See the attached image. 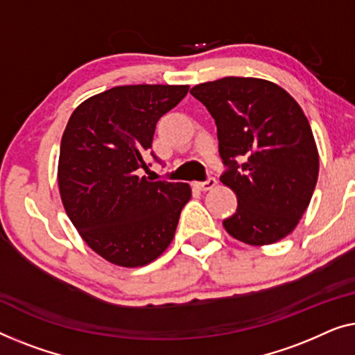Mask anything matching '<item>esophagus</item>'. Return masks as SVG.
I'll return each instance as SVG.
<instances>
[{"label": "esophagus", "mask_w": 355, "mask_h": 355, "mask_svg": "<svg viewBox=\"0 0 355 355\" xmlns=\"http://www.w3.org/2000/svg\"><path fill=\"white\" fill-rule=\"evenodd\" d=\"M216 184H217V180L214 177H209L206 182L196 183V187H198V189H201V191H209V189H212Z\"/></svg>", "instance_id": "obj_1"}]
</instances>
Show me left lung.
Segmentation results:
<instances>
[{"mask_svg": "<svg viewBox=\"0 0 355 355\" xmlns=\"http://www.w3.org/2000/svg\"><path fill=\"white\" fill-rule=\"evenodd\" d=\"M217 125L227 171L220 182L238 207L227 232L251 246L288 236L311 202L318 151L307 117L291 94L262 78L225 77L191 88Z\"/></svg>", "mask_w": 355, "mask_h": 355, "instance_id": "8db88e82", "label": "left lung"}]
</instances>
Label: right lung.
Here are the masks:
<instances>
[{"instance_id":"1","label":"right lung","mask_w":355,"mask_h":355,"mask_svg":"<svg viewBox=\"0 0 355 355\" xmlns=\"http://www.w3.org/2000/svg\"><path fill=\"white\" fill-rule=\"evenodd\" d=\"M188 89L114 87L80 104L64 130L58 166L64 209L83 241L114 266L156 261L172 243L180 212L191 198L188 183L139 177L157 121Z\"/></svg>"}]
</instances>
